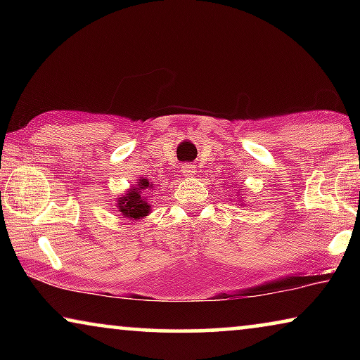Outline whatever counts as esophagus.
Returning <instances> with one entry per match:
<instances>
[{"label": "esophagus", "instance_id": "obj_1", "mask_svg": "<svg viewBox=\"0 0 360 360\" xmlns=\"http://www.w3.org/2000/svg\"><path fill=\"white\" fill-rule=\"evenodd\" d=\"M181 172H184L185 176H193L195 175V165H184L181 167Z\"/></svg>", "mask_w": 360, "mask_h": 360}]
</instances>
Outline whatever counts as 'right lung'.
<instances>
[{"instance_id":"1","label":"right lung","mask_w":360,"mask_h":360,"mask_svg":"<svg viewBox=\"0 0 360 360\" xmlns=\"http://www.w3.org/2000/svg\"><path fill=\"white\" fill-rule=\"evenodd\" d=\"M152 184L147 180H139V185L137 188H132L129 193L121 196L120 198V211L126 218L131 219H141L144 216L149 214L150 205L147 203L146 200V191L149 190Z\"/></svg>"}]
</instances>
